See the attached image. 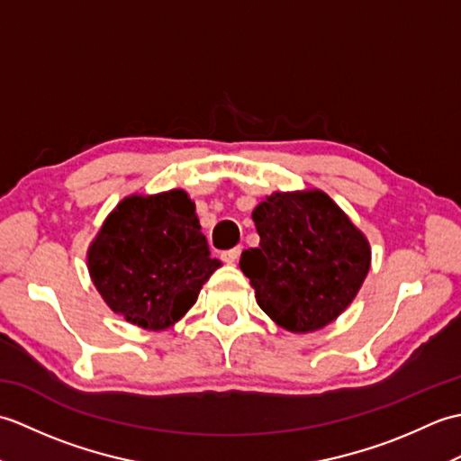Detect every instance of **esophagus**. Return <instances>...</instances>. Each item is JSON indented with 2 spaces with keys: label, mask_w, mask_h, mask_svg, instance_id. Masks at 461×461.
Listing matches in <instances>:
<instances>
[{
  "label": "esophagus",
  "mask_w": 461,
  "mask_h": 461,
  "mask_svg": "<svg viewBox=\"0 0 461 461\" xmlns=\"http://www.w3.org/2000/svg\"><path fill=\"white\" fill-rule=\"evenodd\" d=\"M240 253H241V248L238 246V248H231V249H225L223 253H221V259L225 261V263H236V259L240 258Z\"/></svg>",
  "instance_id": "esophagus-1"
}]
</instances>
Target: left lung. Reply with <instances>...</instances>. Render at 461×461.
<instances>
[{"label": "left lung", "mask_w": 461, "mask_h": 461, "mask_svg": "<svg viewBox=\"0 0 461 461\" xmlns=\"http://www.w3.org/2000/svg\"><path fill=\"white\" fill-rule=\"evenodd\" d=\"M259 248L240 267L258 305L291 332L317 330L345 311L370 267L365 236L319 190L273 194L251 213Z\"/></svg>", "instance_id": "8db88e82"}]
</instances>
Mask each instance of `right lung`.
Returning <instances> with one entry per match:
<instances>
[{"label":"right lung","mask_w":461,"mask_h":461,"mask_svg":"<svg viewBox=\"0 0 461 461\" xmlns=\"http://www.w3.org/2000/svg\"><path fill=\"white\" fill-rule=\"evenodd\" d=\"M220 266L184 190L122 200L89 249L91 279L106 305L150 330L174 325Z\"/></svg>","instance_id":"obj_1"}]
</instances>
